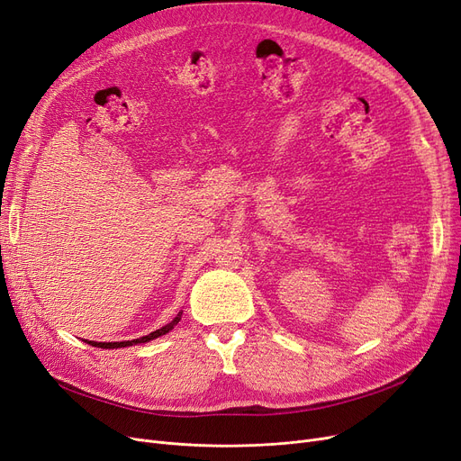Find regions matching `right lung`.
I'll use <instances>...</instances> for the list:
<instances>
[{
    "mask_svg": "<svg viewBox=\"0 0 461 461\" xmlns=\"http://www.w3.org/2000/svg\"><path fill=\"white\" fill-rule=\"evenodd\" d=\"M180 317H182V312H180L173 321H170L168 325L161 327L159 330L151 332V334H148V336H142V338L131 339V342H87V344H91V346H95V348H102V349H117V348H127V346H134V344H146V342H149V339H153V338H159V336L167 334L168 330H173V329L178 325Z\"/></svg>",
    "mask_w": 461,
    "mask_h": 461,
    "instance_id": "obj_1",
    "label": "right lung"
}]
</instances>
